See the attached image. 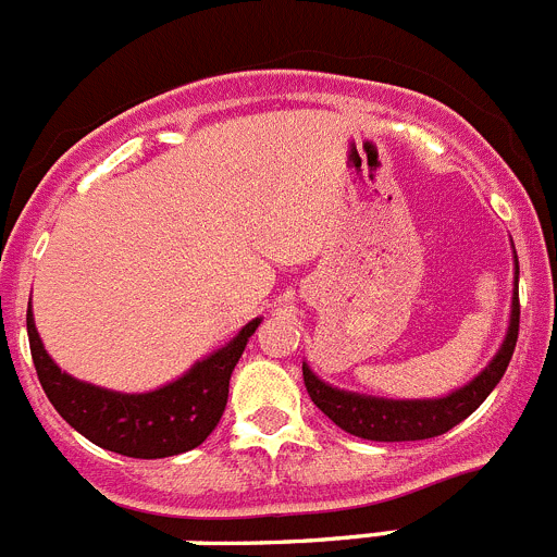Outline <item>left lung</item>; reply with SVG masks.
Listing matches in <instances>:
<instances>
[{"instance_id": "8db88e82", "label": "left lung", "mask_w": 557, "mask_h": 557, "mask_svg": "<svg viewBox=\"0 0 557 557\" xmlns=\"http://www.w3.org/2000/svg\"><path fill=\"white\" fill-rule=\"evenodd\" d=\"M517 258V255H513ZM517 277H519V261H517ZM519 337V290H513L511 302V326L503 341V349L497 351L495 360L481 376L472 379L467 387L456 389L445 398H434V401H387V398H371L357 396V393H343V389L330 387L313 376L308 366H302L305 387H308L310 398L315 407L337 425V429L349 431V434L360 436V440H373V443H412V440H431L461 420L470 418L497 382L506 373L508 362H511L513 349H517Z\"/></svg>"}]
</instances>
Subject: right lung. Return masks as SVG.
Instances as JSON below:
<instances>
[{
	"label": "right lung",
	"mask_w": 557,
	"mask_h": 557,
	"mask_svg": "<svg viewBox=\"0 0 557 557\" xmlns=\"http://www.w3.org/2000/svg\"><path fill=\"white\" fill-rule=\"evenodd\" d=\"M261 319L249 321L225 349L197 362L168 387L123 396L67 376L51 362L27 310V335L40 387L67 425L98 448L132 459H164L197 448L220 423L227 404L231 373Z\"/></svg>",
	"instance_id": "right-lung-1"
}]
</instances>
